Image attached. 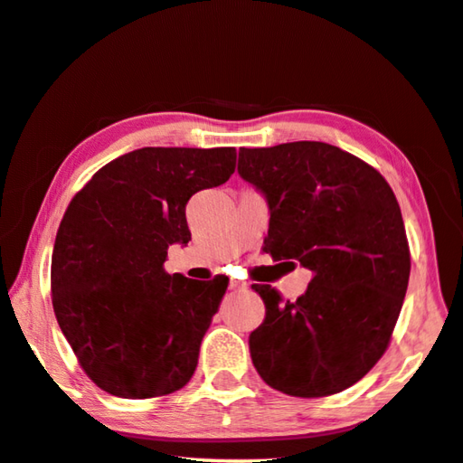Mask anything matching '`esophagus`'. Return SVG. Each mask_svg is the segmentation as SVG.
<instances>
[{
  "mask_svg": "<svg viewBox=\"0 0 463 463\" xmlns=\"http://www.w3.org/2000/svg\"><path fill=\"white\" fill-rule=\"evenodd\" d=\"M231 288H232V290H245V288H247V282H241V280H231Z\"/></svg>",
  "mask_w": 463,
  "mask_h": 463,
  "instance_id": "obj_1",
  "label": "esophagus"
}]
</instances>
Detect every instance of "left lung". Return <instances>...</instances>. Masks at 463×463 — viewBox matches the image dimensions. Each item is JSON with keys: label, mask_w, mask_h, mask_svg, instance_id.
Here are the masks:
<instances>
[{"label": "left lung", "mask_w": 463, "mask_h": 463, "mask_svg": "<svg viewBox=\"0 0 463 463\" xmlns=\"http://www.w3.org/2000/svg\"><path fill=\"white\" fill-rule=\"evenodd\" d=\"M241 179L266 197L263 251L313 271L297 300L269 284L249 335L260 377L297 398H324L361 381L383 356L410 278L398 200L375 168L326 142L239 150Z\"/></svg>", "instance_id": "obj_1"}]
</instances>
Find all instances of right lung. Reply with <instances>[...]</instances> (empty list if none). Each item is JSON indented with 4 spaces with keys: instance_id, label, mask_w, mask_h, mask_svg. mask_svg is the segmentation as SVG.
<instances>
[{
    "instance_id": "1",
    "label": "right lung",
    "mask_w": 463,
    "mask_h": 463,
    "mask_svg": "<svg viewBox=\"0 0 463 463\" xmlns=\"http://www.w3.org/2000/svg\"><path fill=\"white\" fill-rule=\"evenodd\" d=\"M234 148H139L73 195L51 258L53 311L86 375L126 400L181 390L229 278L166 274L192 241L185 205L234 173Z\"/></svg>"
}]
</instances>
